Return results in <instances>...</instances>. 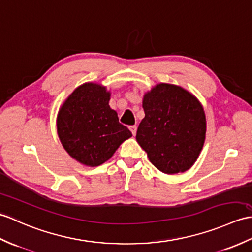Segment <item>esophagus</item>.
Returning <instances> with one entry per match:
<instances>
[{
	"label": "esophagus",
	"instance_id": "34e87169",
	"mask_svg": "<svg viewBox=\"0 0 252 252\" xmlns=\"http://www.w3.org/2000/svg\"><path fill=\"white\" fill-rule=\"evenodd\" d=\"M129 129H130V131H131V133L133 136H136V133H137V126H129Z\"/></svg>",
	"mask_w": 252,
	"mask_h": 252
}]
</instances>
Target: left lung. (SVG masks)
Listing matches in <instances>:
<instances>
[{
    "mask_svg": "<svg viewBox=\"0 0 252 252\" xmlns=\"http://www.w3.org/2000/svg\"><path fill=\"white\" fill-rule=\"evenodd\" d=\"M144 119L136 139L148 158L165 173L192 167L203 149L205 112L198 100L183 88L159 84L143 98Z\"/></svg>",
    "mask_w": 252,
    "mask_h": 252,
    "instance_id": "1",
    "label": "left lung"
}]
</instances>
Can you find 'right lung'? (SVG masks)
<instances>
[{"instance_id": "obj_1", "label": "right lung", "mask_w": 252, "mask_h": 252, "mask_svg": "<svg viewBox=\"0 0 252 252\" xmlns=\"http://www.w3.org/2000/svg\"><path fill=\"white\" fill-rule=\"evenodd\" d=\"M110 93L98 84L77 87L61 107L57 131L64 150L80 163L99 166L114 154L131 132L109 105Z\"/></svg>"}]
</instances>
